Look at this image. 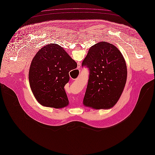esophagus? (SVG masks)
Wrapping results in <instances>:
<instances>
[{"label":"esophagus","instance_id":"obj_1","mask_svg":"<svg viewBox=\"0 0 155 155\" xmlns=\"http://www.w3.org/2000/svg\"><path fill=\"white\" fill-rule=\"evenodd\" d=\"M80 66H81V64H80V62H78V68H79Z\"/></svg>","mask_w":155,"mask_h":155}]
</instances>
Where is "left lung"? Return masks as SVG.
Returning a JSON list of instances; mask_svg holds the SVG:
<instances>
[{
  "mask_svg": "<svg viewBox=\"0 0 155 155\" xmlns=\"http://www.w3.org/2000/svg\"><path fill=\"white\" fill-rule=\"evenodd\" d=\"M81 65L89 70L84 106L97 110L115 106L127 78L126 63L120 50L111 44L100 42L90 47Z\"/></svg>",
  "mask_w": 155,
  "mask_h": 155,
  "instance_id": "left-lung-1",
  "label": "left lung"
}]
</instances>
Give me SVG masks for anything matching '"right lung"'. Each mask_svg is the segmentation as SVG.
Returning a JSON list of instances; mask_svg holds the SVG:
<instances>
[{"label":"right lung","mask_w":155,"mask_h":155,"mask_svg":"<svg viewBox=\"0 0 155 155\" xmlns=\"http://www.w3.org/2000/svg\"><path fill=\"white\" fill-rule=\"evenodd\" d=\"M76 62L57 44L41 48L33 58L28 78L37 100L45 107L61 108L69 104L64 86Z\"/></svg>","instance_id":"obj_1"}]
</instances>
